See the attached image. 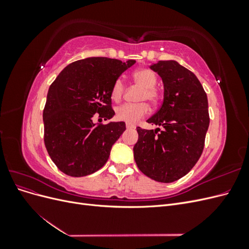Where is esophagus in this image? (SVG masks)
Instances as JSON below:
<instances>
[{"mask_svg":"<svg viewBox=\"0 0 249 249\" xmlns=\"http://www.w3.org/2000/svg\"><path fill=\"white\" fill-rule=\"evenodd\" d=\"M125 126H126V129H135V127H136L134 124H126Z\"/></svg>","mask_w":249,"mask_h":249,"instance_id":"esophagus-1","label":"esophagus"}]
</instances>
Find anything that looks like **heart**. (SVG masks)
<instances>
[{
    "mask_svg": "<svg viewBox=\"0 0 249 249\" xmlns=\"http://www.w3.org/2000/svg\"><path fill=\"white\" fill-rule=\"evenodd\" d=\"M132 80L135 84L142 87L139 93V101H147L150 104H158L161 99V91L156 86L158 82L157 73L149 69H140L132 73ZM125 85L122 78H117L112 84L110 96L112 101L119 102L123 99ZM149 111L145 102L127 103L119 106L115 111V116L120 122L126 124H136L139 119L144 117Z\"/></svg>",
    "mask_w": 249,
    "mask_h": 249,
    "instance_id": "obj_1",
    "label": "heart"
}]
</instances>
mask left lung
<instances>
[{"instance_id": "1", "label": "left lung", "mask_w": 249, "mask_h": 249, "mask_svg": "<svg viewBox=\"0 0 249 249\" xmlns=\"http://www.w3.org/2000/svg\"><path fill=\"white\" fill-rule=\"evenodd\" d=\"M150 69L163 80L164 100L147 123L164 129L138 126L134 158L145 176L171 183L186 176L202 154L210 124L208 97L196 76L178 62L159 61Z\"/></svg>"}]
</instances>
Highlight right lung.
<instances>
[{
	"instance_id": "add662e5",
	"label": "right lung",
	"mask_w": 249,
	"mask_h": 249,
	"mask_svg": "<svg viewBox=\"0 0 249 249\" xmlns=\"http://www.w3.org/2000/svg\"><path fill=\"white\" fill-rule=\"evenodd\" d=\"M134 63L106 57L78 60L52 83L42 114L43 140L52 161L65 175H91L108 161L125 124H94L93 119L107 120L115 114L112 84Z\"/></svg>"
}]
</instances>
